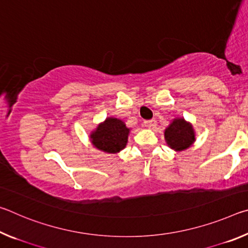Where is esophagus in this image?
Returning <instances> with one entry per match:
<instances>
[{
    "instance_id": "esophagus-1",
    "label": "esophagus",
    "mask_w": 248,
    "mask_h": 248,
    "mask_svg": "<svg viewBox=\"0 0 248 248\" xmlns=\"http://www.w3.org/2000/svg\"><path fill=\"white\" fill-rule=\"evenodd\" d=\"M153 120H144V125L146 128H152L153 127Z\"/></svg>"
}]
</instances>
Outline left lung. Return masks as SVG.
Listing matches in <instances>:
<instances>
[{"label":"left lung","instance_id":"obj_1","mask_svg":"<svg viewBox=\"0 0 248 248\" xmlns=\"http://www.w3.org/2000/svg\"><path fill=\"white\" fill-rule=\"evenodd\" d=\"M165 139L171 149L183 151L189 148L195 141V133L191 124L184 119H175L165 130Z\"/></svg>","mask_w":248,"mask_h":248}]
</instances>
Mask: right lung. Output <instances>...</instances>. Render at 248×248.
I'll list each match as a JSON object with an SVG mask.
<instances>
[{"mask_svg":"<svg viewBox=\"0 0 248 248\" xmlns=\"http://www.w3.org/2000/svg\"><path fill=\"white\" fill-rule=\"evenodd\" d=\"M129 129L124 121L117 118H107L92 134L95 148L107 153H117L123 150L128 141Z\"/></svg>","mask_w":248,"mask_h":248,"instance_id":"obj_1","label":"right lung"}]
</instances>
